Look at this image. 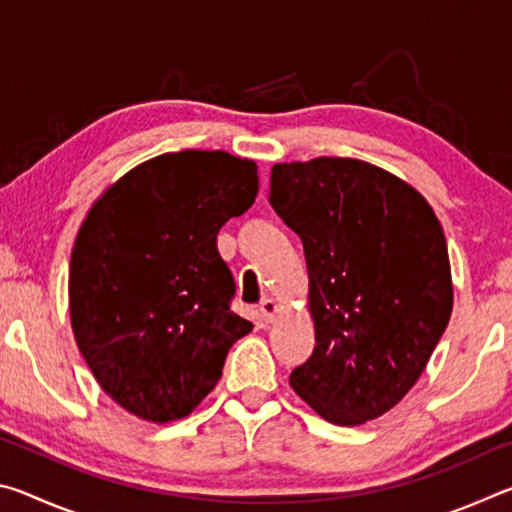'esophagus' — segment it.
Wrapping results in <instances>:
<instances>
[{"instance_id": "1", "label": "esophagus", "mask_w": 512, "mask_h": 512, "mask_svg": "<svg viewBox=\"0 0 512 512\" xmlns=\"http://www.w3.org/2000/svg\"><path fill=\"white\" fill-rule=\"evenodd\" d=\"M277 305L273 298H264L262 302H259V314H262V320L264 323H273V320L277 318Z\"/></svg>"}]
</instances>
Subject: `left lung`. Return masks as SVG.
<instances>
[{
	"label": "left lung",
	"mask_w": 512,
	"mask_h": 512,
	"mask_svg": "<svg viewBox=\"0 0 512 512\" xmlns=\"http://www.w3.org/2000/svg\"><path fill=\"white\" fill-rule=\"evenodd\" d=\"M271 205L305 246L316 332L289 384L327 422L375 420L415 386L452 316L443 225L413 185L354 158L275 164Z\"/></svg>",
	"instance_id": "1"
}]
</instances>
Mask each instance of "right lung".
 <instances>
[{"instance_id":"1","label":"right lung","mask_w":512,"mask_h":512,"mask_svg":"<svg viewBox=\"0 0 512 512\" xmlns=\"http://www.w3.org/2000/svg\"><path fill=\"white\" fill-rule=\"evenodd\" d=\"M257 164L162 153L92 203L69 262V323L94 379L135 418H187L253 323L230 311L221 225L255 203Z\"/></svg>"}]
</instances>
